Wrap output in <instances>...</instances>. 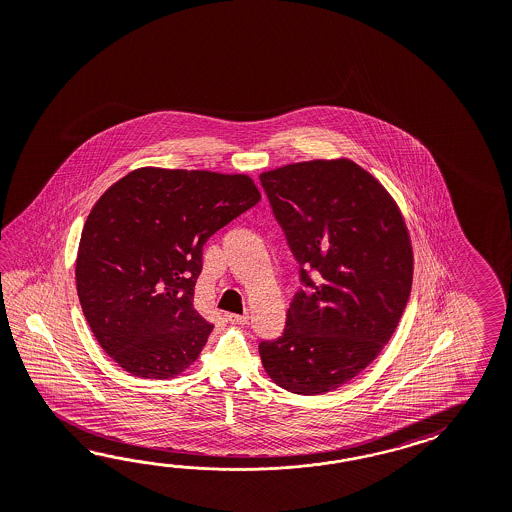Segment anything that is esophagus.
Returning a JSON list of instances; mask_svg holds the SVG:
<instances>
[{
    "mask_svg": "<svg viewBox=\"0 0 512 512\" xmlns=\"http://www.w3.org/2000/svg\"><path fill=\"white\" fill-rule=\"evenodd\" d=\"M225 318H227V322H229V324H250V314H235V312H227V314H225Z\"/></svg>",
    "mask_w": 512,
    "mask_h": 512,
    "instance_id": "1",
    "label": "esophagus"
}]
</instances>
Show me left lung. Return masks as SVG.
<instances>
[{"mask_svg": "<svg viewBox=\"0 0 512 512\" xmlns=\"http://www.w3.org/2000/svg\"><path fill=\"white\" fill-rule=\"evenodd\" d=\"M261 185L303 285L283 335L259 344L262 366L288 392L325 394L394 335L411 294L409 231L383 185L348 159L287 164Z\"/></svg>", "mask_w": 512, "mask_h": 512, "instance_id": "1", "label": "left lung"}]
</instances>
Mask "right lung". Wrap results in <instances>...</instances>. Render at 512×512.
Here are the masks:
<instances>
[{
	"label": "right lung",
	"instance_id": "obj_1",
	"mask_svg": "<svg viewBox=\"0 0 512 512\" xmlns=\"http://www.w3.org/2000/svg\"><path fill=\"white\" fill-rule=\"evenodd\" d=\"M259 200L248 175L138 168L96 201L77 251V296L125 372L168 379L198 359L212 331L194 309L203 246Z\"/></svg>",
	"mask_w": 512,
	"mask_h": 512
}]
</instances>
